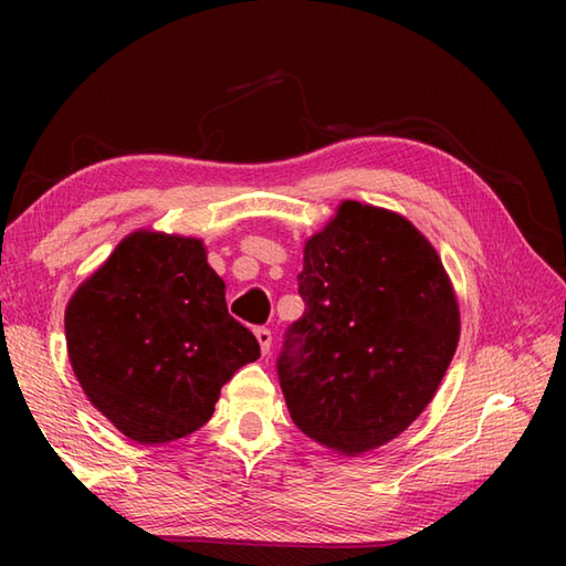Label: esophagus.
I'll use <instances>...</instances> for the list:
<instances>
[{"mask_svg":"<svg viewBox=\"0 0 566 566\" xmlns=\"http://www.w3.org/2000/svg\"><path fill=\"white\" fill-rule=\"evenodd\" d=\"M255 338H258V343H260V347H262V353L268 355V353H270V345H272V331L260 326V328H255Z\"/></svg>","mask_w":566,"mask_h":566,"instance_id":"esophagus-1","label":"esophagus"}]
</instances>
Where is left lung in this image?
I'll use <instances>...</instances> for the list:
<instances>
[{
  "mask_svg": "<svg viewBox=\"0 0 566 566\" xmlns=\"http://www.w3.org/2000/svg\"><path fill=\"white\" fill-rule=\"evenodd\" d=\"M304 316L276 377L296 428L343 454L394 440L436 396L460 340L438 252L401 216L359 201L306 243Z\"/></svg>",
  "mask_w": 566,
  "mask_h": 566,
  "instance_id": "8db88e82",
  "label": "left lung"
}]
</instances>
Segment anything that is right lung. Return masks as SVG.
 Here are the masks:
<instances>
[{
	"label": "right lung",
	"instance_id": "add662e5",
	"mask_svg": "<svg viewBox=\"0 0 566 566\" xmlns=\"http://www.w3.org/2000/svg\"><path fill=\"white\" fill-rule=\"evenodd\" d=\"M65 338L84 394L140 444L199 430L223 384L260 357L201 240L163 233L126 238L80 286Z\"/></svg>",
	"mask_w": 566,
	"mask_h": 566
}]
</instances>
